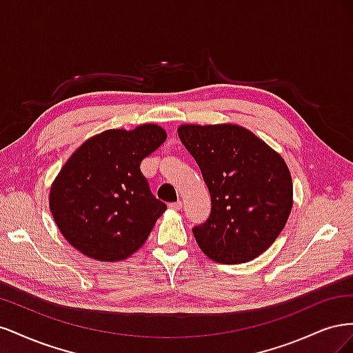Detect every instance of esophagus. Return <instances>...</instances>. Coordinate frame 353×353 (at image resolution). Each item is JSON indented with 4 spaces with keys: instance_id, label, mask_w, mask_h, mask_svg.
Here are the masks:
<instances>
[{
    "instance_id": "1",
    "label": "esophagus",
    "mask_w": 353,
    "mask_h": 353,
    "mask_svg": "<svg viewBox=\"0 0 353 353\" xmlns=\"http://www.w3.org/2000/svg\"><path fill=\"white\" fill-rule=\"evenodd\" d=\"M169 208H170V209H174V210H179L181 208H183V201L178 200V201H175V203H170Z\"/></svg>"
}]
</instances>
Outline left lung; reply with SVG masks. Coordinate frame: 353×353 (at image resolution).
Returning <instances> with one entry per match:
<instances>
[{"instance_id":"obj_1","label":"left lung","mask_w":353,"mask_h":353,"mask_svg":"<svg viewBox=\"0 0 353 353\" xmlns=\"http://www.w3.org/2000/svg\"><path fill=\"white\" fill-rule=\"evenodd\" d=\"M179 140L197 162L212 210L193 234L219 263L258 258L280 236L293 208L284 159L252 131L234 123L181 125Z\"/></svg>"}]
</instances>
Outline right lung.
<instances>
[{
	"label": "right lung",
	"mask_w": 353,
	"mask_h": 353,
	"mask_svg": "<svg viewBox=\"0 0 353 353\" xmlns=\"http://www.w3.org/2000/svg\"><path fill=\"white\" fill-rule=\"evenodd\" d=\"M154 123L108 130L82 143L50 190V210L70 245L100 262L128 259L166 210L141 174L143 159L166 140Z\"/></svg>",
	"instance_id": "add662e5"
}]
</instances>
